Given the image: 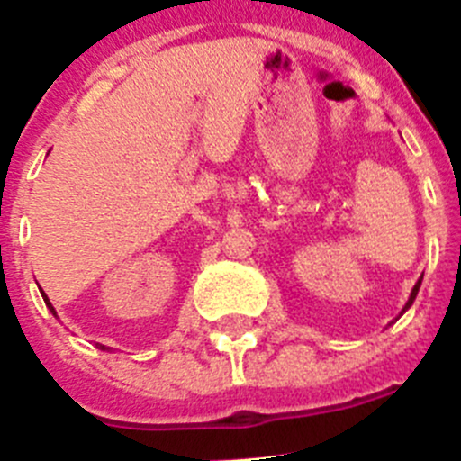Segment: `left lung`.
Segmentation results:
<instances>
[{
  "label": "left lung",
  "instance_id": "obj_1",
  "mask_svg": "<svg viewBox=\"0 0 461 461\" xmlns=\"http://www.w3.org/2000/svg\"><path fill=\"white\" fill-rule=\"evenodd\" d=\"M421 279H423V276H421ZM421 279H419L417 284H414V288H412V294H410V299H408V303H405V308H410V306H412L414 297H417V293H419V285H421ZM405 308H403V311H405Z\"/></svg>",
  "mask_w": 461,
  "mask_h": 461
}]
</instances>
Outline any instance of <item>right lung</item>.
I'll list each match as a JSON object with an SVG mask.
<instances>
[{
  "label": "right lung",
  "mask_w": 461,
  "mask_h": 461,
  "mask_svg": "<svg viewBox=\"0 0 461 461\" xmlns=\"http://www.w3.org/2000/svg\"><path fill=\"white\" fill-rule=\"evenodd\" d=\"M42 297H44V303H47V306L51 308V312H53V315H56V311H53V306H51V302H49V299H47V294L42 293ZM98 347H101V344H98ZM101 349H105V347H101Z\"/></svg>",
  "instance_id": "1"
}]
</instances>
